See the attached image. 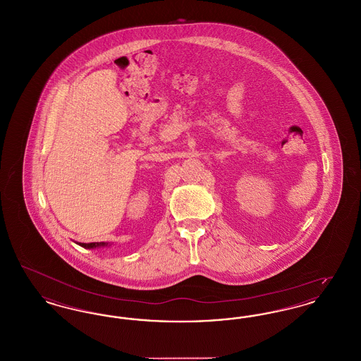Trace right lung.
Returning a JSON list of instances; mask_svg holds the SVG:
<instances>
[{
  "instance_id": "add662e5",
  "label": "right lung",
  "mask_w": 361,
  "mask_h": 361,
  "mask_svg": "<svg viewBox=\"0 0 361 361\" xmlns=\"http://www.w3.org/2000/svg\"><path fill=\"white\" fill-rule=\"evenodd\" d=\"M80 246L85 247V249H99V247H106L111 246L108 242H90V243H78Z\"/></svg>"
}]
</instances>
